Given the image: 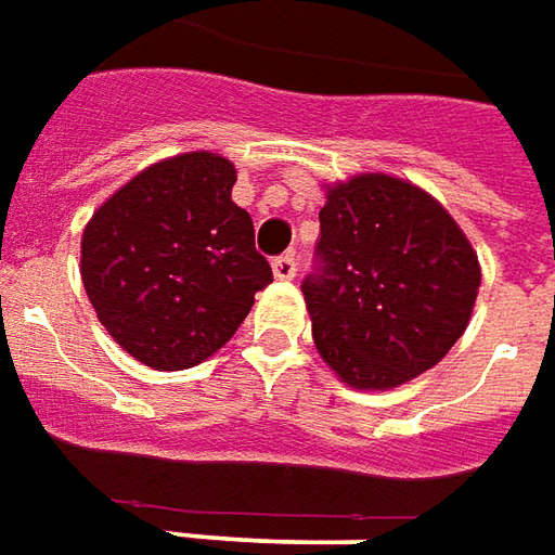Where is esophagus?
<instances>
[{
    "mask_svg": "<svg viewBox=\"0 0 555 555\" xmlns=\"http://www.w3.org/2000/svg\"><path fill=\"white\" fill-rule=\"evenodd\" d=\"M271 271H274V278H278V281H293V278H296V271H298L296 257H293V254H284V257H278L274 262H271Z\"/></svg>",
    "mask_w": 555,
    "mask_h": 555,
    "instance_id": "obj_1",
    "label": "esophagus"
}]
</instances>
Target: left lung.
<instances>
[{"label": "left lung", "instance_id": "left-lung-1", "mask_svg": "<svg viewBox=\"0 0 555 555\" xmlns=\"http://www.w3.org/2000/svg\"><path fill=\"white\" fill-rule=\"evenodd\" d=\"M320 274L301 284L313 344L340 383H410L466 332L481 266L439 199L385 172L325 188Z\"/></svg>", "mask_w": 555, "mask_h": 555}]
</instances>
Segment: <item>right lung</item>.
Instances as JSON below:
<instances>
[{"mask_svg":"<svg viewBox=\"0 0 555 555\" xmlns=\"http://www.w3.org/2000/svg\"><path fill=\"white\" fill-rule=\"evenodd\" d=\"M233 184V160L184 152L137 172L82 230L86 296L145 367L188 371L215 356L271 284Z\"/></svg>","mask_w":555,"mask_h":555,"instance_id":"add662e5","label":"right lung"}]
</instances>
